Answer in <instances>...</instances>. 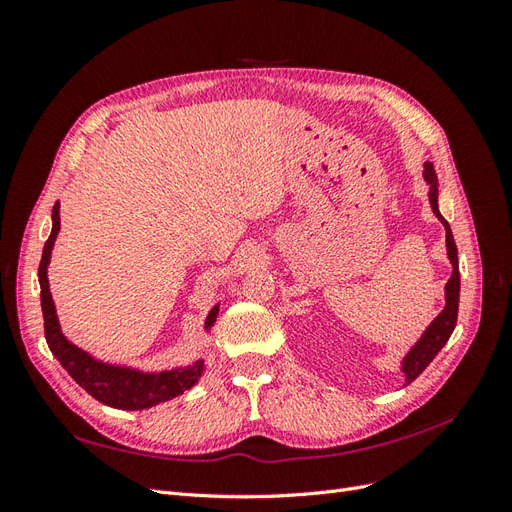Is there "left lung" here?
Instances as JSON below:
<instances>
[{"mask_svg": "<svg viewBox=\"0 0 512 512\" xmlns=\"http://www.w3.org/2000/svg\"><path fill=\"white\" fill-rule=\"evenodd\" d=\"M423 179L429 185V205L436 218L442 222L446 230V256L451 260L453 273L448 277V282L444 286V307L442 312L431 320L429 327L423 331V335L416 339V344L404 354V359L399 363V371L404 374V386L416 380L423 374L425 367L436 359V354L446 346L448 337L453 335L455 324H457V309H459V260H457V245L455 237L451 232V226L442 218L440 207H438V175L436 168H433L431 162L423 164Z\"/></svg>", "mask_w": 512, "mask_h": 512, "instance_id": "8db88e82", "label": "left lung"}]
</instances>
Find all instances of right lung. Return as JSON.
<instances>
[{
	"label": "right lung",
	"mask_w": 512,
	"mask_h": 512,
	"mask_svg": "<svg viewBox=\"0 0 512 512\" xmlns=\"http://www.w3.org/2000/svg\"><path fill=\"white\" fill-rule=\"evenodd\" d=\"M51 218H53V228H51L49 239L44 243L38 280H40V303H42V316H44L46 344H49L53 356L61 363V367H64L91 397H96L104 406H111L117 410H147L162 404V401H168L183 395L185 391H190L192 386L200 380V376L205 374L203 359L194 361L190 365H177L162 371H145L132 365L102 361L98 356L89 354L87 350L70 342V339L64 335L53 294H51V284H49V265H51L53 247L61 230L59 200L53 207ZM218 314H220V303L213 305V309L205 320L207 335L211 333L215 320H218Z\"/></svg>",
	"instance_id": "right-lung-1"
}]
</instances>
